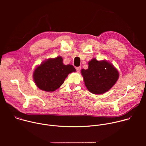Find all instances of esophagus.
Listing matches in <instances>:
<instances>
[{"label": "esophagus", "mask_w": 146, "mask_h": 146, "mask_svg": "<svg viewBox=\"0 0 146 146\" xmlns=\"http://www.w3.org/2000/svg\"><path fill=\"white\" fill-rule=\"evenodd\" d=\"M76 69L77 72H79L80 71V70H81V67H76Z\"/></svg>", "instance_id": "34e87169"}]
</instances>
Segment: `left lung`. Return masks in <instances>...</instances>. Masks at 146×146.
Segmentation results:
<instances>
[{
  "label": "left lung",
  "instance_id": "left-lung-1",
  "mask_svg": "<svg viewBox=\"0 0 146 146\" xmlns=\"http://www.w3.org/2000/svg\"><path fill=\"white\" fill-rule=\"evenodd\" d=\"M88 69H82L81 74L88 91L94 94L108 91L118 78V70L106 60L94 58L88 62Z\"/></svg>",
  "mask_w": 146,
  "mask_h": 146
}]
</instances>
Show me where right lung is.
<instances>
[{"label":"right lung","mask_w":146,"mask_h":146,"mask_svg":"<svg viewBox=\"0 0 146 146\" xmlns=\"http://www.w3.org/2000/svg\"><path fill=\"white\" fill-rule=\"evenodd\" d=\"M76 72L72 65H64L63 59L58 56L48 59L37 67L33 73V79L38 88L47 92L59 88L68 75Z\"/></svg>","instance_id":"add662e5"}]
</instances>
